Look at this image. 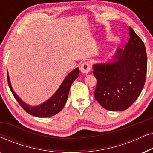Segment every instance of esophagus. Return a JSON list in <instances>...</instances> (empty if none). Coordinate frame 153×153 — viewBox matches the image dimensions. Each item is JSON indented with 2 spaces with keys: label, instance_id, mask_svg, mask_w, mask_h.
<instances>
[{
  "label": "esophagus",
  "instance_id": "obj_1",
  "mask_svg": "<svg viewBox=\"0 0 153 153\" xmlns=\"http://www.w3.org/2000/svg\"><path fill=\"white\" fill-rule=\"evenodd\" d=\"M81 72L83 73V74H87L90 72V70H91V66H90V64L88 62H84L81 64V68H80Z\"/></svg>",
  "mask_w": 153,
  "mask_h": 153
}]
</instances>
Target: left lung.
<instances>
[{
    "mask_svg": "<svg viewBox=\"0 0 153 153\" xmlns=\"http://www.w3.org/2000/svg\"><path fill=\"white\" fill-rule=\"evenodd\" d=\"M129 39L124 50L118 48L106 62L93 65L97 79L95 98L108 111H121L131 106L146 81L147 55L141 38L129 26Z\"/></svg>",
    "mask_w": 153,
    "mask_h": 153,
    "instance_id": "8db88e82",
    "label": "left lung"
}]
</instances>
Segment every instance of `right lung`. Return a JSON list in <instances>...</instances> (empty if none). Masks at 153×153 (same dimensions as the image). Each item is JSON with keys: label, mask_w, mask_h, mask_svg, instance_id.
I'll list each match as a JSON object with an SVG mask.
<instances>
[{"label": "right lung", "mask_w": 153, "mask_h": 153, "mask_svg": "<svg viewBox=\"0 0 153 153\" xmlns=\"http://www.w3.org/2000/svg\"><path fill=\"white\" fill-rule=\"evenodd\" d=\"M7 72V81L10 88L11 90L14 97H15L19 104L22 106V107L28 114L32 115L33 116L38 117V118H47V117L53 116L54 115L57 114L64 107L65 104L68 100L71 85L79 76V68H75L67 75L63 81L60 85L59 88L51 97H50L43 103L35 106L29 105L19 97V95L12 88L9 74H8V72Z\"/></svg>", "instance_id": "right-lung-1"}]
</instances>
